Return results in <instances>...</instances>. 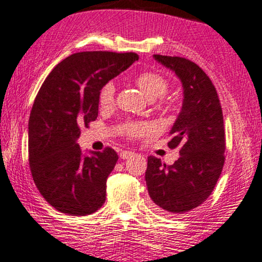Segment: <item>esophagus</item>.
I'll list each match as a JSON object with an SVG mask.
<instances>
[{"instance_id": "obj_1", "label": "esophagus", "mask_w": 262, "mask_h": 262, "mask_svg": "<svg viewBox=\"0 0 262 262\" xmlns=\"http://www.w3.org/2000/svg\"><path fill=\"white\" fill-rule=\"evenodd\" d=\"M133 155H134L133 152H130V151H122L120 154V157L122 158V160H127V158L132 157Z\"/></svg>"}]
</instances>
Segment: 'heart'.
Instances as JSON below:
<instances>
[{"instance_id": "obj_1", "label": "heart", "mask_w": 262, "mask_h": 262, "mask_svg": "<svg viewBox=\"0 0 262 262\" xmlns=\"http://www.w3.org/2000/svg\"><path fill=\"white\" fill-rule=\"evenodd\" d=\"M134 82L148 100H155V99L163 97L169 87L167 78L156 71L141 72L135 77ZM115 94L116 85L114 82L110 81L102 85L100 93H99L100 106L102 108L111 107L115 102ZM148 130H150V125L142 123V122H127L121 127V133L128 138L141 137V135L148 133Z\"/></svg>"}]
</instances>
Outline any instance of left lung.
I'll use <instances>...</instances> for the list:
<instances>
[{
	"label": "left lung",
	"instance_id": "obj_1",
	"mask_svg": "<svg viewBox=\"0 0 262 262\" xmlns=\"http://www.w3.org/2000/svg\"><path fill=\"white\" fill-rule=\"evenodd\" d=\"M154 58L180 78L183 107L170 130V148L179 147L174 164L150 156L145 173L147 191L157 210L184 214L205 202L213 192L225 163L223 110L216 89L193 61L155 54Z\"/></svg>",
	"mask_w": 262,
	"mask_h": 262
}]
</instances>
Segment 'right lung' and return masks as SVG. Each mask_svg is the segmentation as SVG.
<instances>
[{"label":"right lung","mask_w":262,"mask_h":262,"mask_svg":"<svg viewBox=\"0 0 262 262\" xmlns=\"http://www.w3.org/2000/svg\"><path fill=\"white\" fill-rule=\"evenodd\" d=\"M139 59L137 53H75L53 69L29 120V163L39 193L60 213L84 216L102 207L118 155L111 147L82 154L81 127L98 117L105 83Z\"/></svg>","instance_id":"right-lung-1"}]
</instances>
